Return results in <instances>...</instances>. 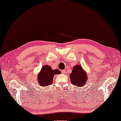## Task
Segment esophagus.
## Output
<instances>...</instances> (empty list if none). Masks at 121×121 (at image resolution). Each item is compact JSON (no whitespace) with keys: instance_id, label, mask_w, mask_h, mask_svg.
I'll list each match as a JSON object with an SVG mask.
<instances>
[{"instance_id":"obj_1","label":"esophagus","mask_w":121,"mask_h":121,"mask_svg":"<svg viewBox=\"0 0 121 121\" xmlns=\"http://www.w3.org/2000/svg\"><path fill=\"white\" fill-rule=\"evenodd\" d=\"M61 73H63V74H65V73H66V70H61Z\"/></svg>"}]
</instances>
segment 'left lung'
<instances>
[{"instance_id": "1", "label": "left lung", "mask_w": 121, "mask_h": 121, "mask_svg": "<svg viewBox=\"0 0 121 121\" xmlns=\"http://www.w3.org/2000/svg\"><path fill=\"white\" fill-rule=\"evenodd\" d=\"M70 78L73 85L81 87L87 83L88 76L80 65H76L73 67L72 72L70 74Z\"/></svg>"}]
</instances>
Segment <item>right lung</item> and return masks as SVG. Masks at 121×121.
Masks as SVG:
<instances>
[{"label":"right lung","instance_id":"right-lung-1","mask_svg":"<svg viewBox=\"0 0 121 121\" xmlns=\"http://www.w3.org/2000/svg\"><path fill=\"white\" fill-rule=\"evenodd\" d=\"M60 73V71L58 69H52L50 66H44L38 75L39 85L42 87H46L51 85L53 82L54 76Z\"/></svg>","mask_w":121,"mask_h":121}]
</instances>
